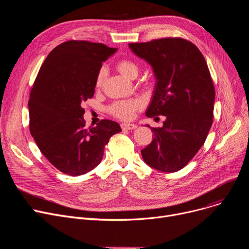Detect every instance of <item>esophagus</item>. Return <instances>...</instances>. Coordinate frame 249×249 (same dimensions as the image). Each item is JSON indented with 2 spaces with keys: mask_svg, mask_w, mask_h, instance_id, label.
I'll return each mask as SVG.
<instances>
[{
  "mask_svg": "<svg viewBox=\"0 0 249 249\" xmlns=\"http://www.w3.org/2000/svg\"><path fill=\"white\" fill-rule=\"evenodd\" d=\"M137 127L136 124H132V123H122L121 124V128L122 129H126V130H132V129H135Z\"/></svg>",
  "mask_w": 249,
  "mask_h": 249,
  "instance_id": "esophagus-1",
  "label": "esophagus"
}]
</instances>
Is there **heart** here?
I'll use <instances>...</instances> for the list:
<instances>
[{
	"instance_id": "obj_1",
	"label": "heart",
	"mask_w": 249,
	"mask_h": 249,
	"mask_svg": "<svg viewBox=\"0 0 249 249\" xmlns=\"http://www.w3.org/2000/svg\"><path fill=\"white\" fill-rule=\"evenodd\" d=\"M117 70L124 77L130 78L137 76L138 74V67L137 64L131 60L123 59L117 63ZM105 77V71L104 69H101L97 74L96 77V87H100L103 84ZM141 108V103L137 100L133 101H120L113 104L110 111L111 113L119 119L122 120H130L135 116V113L137 110Z\"/></svg>"
}]
</instances>
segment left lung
Segmentation results:
<instances>
[{"instance_id": "8db88e82", "label": "left lung", "mask_w": 249, "mask_h": 249, "mask_svg": "<svg viewBox=\"0 0 249 249\" xmlns=\"http://www.w3.org/2000/svg\"><path fill=\"white\" fill-rule=\"evenodd\" d=\"M128 46L155 77L146 116L166 118L161 128H151L154 137L141 149L142 159L156 171L178 172L203 146L213 123L215 89L208 65L197 46L181 38Z\"/></svg>"}]
</instances>
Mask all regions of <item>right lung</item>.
<instances>
[{"instance_id": "obj_1", "label": "right lung", "mask_w": 249, "mask_h": 249, "mask_svg": "<svg viewBox=\"0 0 249 249\" xmlns=\"http://www.w3.org/2000/svg\"><path fill=\"white\" fill-rule=\"evenodd\" d=\"M116 51L102 43L71 40L52 50L39 70L28 102L30 132L61 173L77 177L91 171L102 161L110 137L121 131L111 120L87 129L82 107L94 96L102 62Z\"/></svg>"}]
</instances>
